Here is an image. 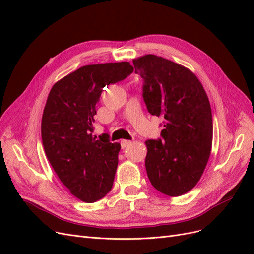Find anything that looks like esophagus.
<instances>
[{"instance_id":"1","label":"esophagus","mask_w":254,"mask_h":254,"mask_svg":"<svg viewBox=\"0 0 254 254\" xmlns=\"http://www.w3.org/2000/svg\"><path fill=\"white\" fill-rule=\"evenodd\" d=\"M131 141H128V140H123V141H121V146H122V148L124 149V148H126L127 146H129V145H131Z\"/></svg>"}]
</instances>
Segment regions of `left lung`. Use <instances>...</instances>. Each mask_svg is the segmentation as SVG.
<instances>
[{
	"instance_id": "left-lung-1",
	"label": "left lung",
	"mask_w": 254,
	"mask_h": 254,
	"mask_svg": "<svg viewBox=\"0 0 254 254\" xmlns=\"http://www.w3.org/2000/svg\"><path fill=\"white\" fill-rule=\"evenodd\" d=\"M150 114L162 118L161 139L147 140L145 167L152 187L181 196L200 179L211 155L213 120L209 98L197 76L156 55L133 59Z\"/></svg>"
}]
</instances>
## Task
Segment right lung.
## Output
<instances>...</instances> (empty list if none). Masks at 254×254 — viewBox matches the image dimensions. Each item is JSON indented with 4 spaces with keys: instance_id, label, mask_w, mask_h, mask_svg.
Here are the masks:
<instances>
[{
    "instance_id": "obj_1",
    "label": "right lung",
    "mask_w": 254,
    "mask_h": 254,
    "mask_svg": "<svg viewBox=\"0 0 254 254\" xmlns=\"http://www.w3.org/2000/svg\"><path fill=\"white\" fill-rule=\"evenodd\" d=\"M133 72L127 61L90 64L54 84L45 104L41 136L45 155L70 193L92 203L112 188L119 163L120 143L108 135H92L103 88Z\"/></svg>"
}]
</instances>
